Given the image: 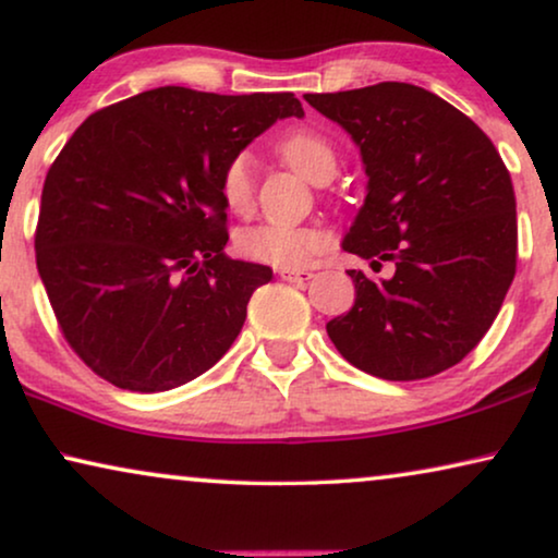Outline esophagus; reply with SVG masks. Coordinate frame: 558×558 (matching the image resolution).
I'll list each match as a JSON object with an SVG mask.
<instances>
[{"instance_id":"obj_1","label":"esophagus","mask_w":558,"mask_h":558,"mask_svg":"<svg viewBox=\"0 0 558 558\" xmlns=\"http://www.w3.org/2000/svg\"><path fill=\"white\" fill-rule=\"evenodd\" d=\"M279 277L284 281H307L312 279V274L304 269H279Z\"/></svg>"}]
</instances>
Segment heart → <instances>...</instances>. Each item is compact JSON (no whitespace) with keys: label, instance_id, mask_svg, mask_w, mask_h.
Returning a JSON list of instances; mask_svg holds the SVG:
<instances>
[{"label":"heart","instance_id":"obj_1","mask_svg":"<svg viewBox=\"0 0 558 558\" xmlns=\"http://www.w3.org/2000/svg\"><path fill=\"white\" fill-rule=\"evenodd\" d=\"M279 157L296 174L312 185L327 182L338 170V147L317 129H292L277 144ZM220 201L233 216H248L254 210V162L248 155H235L226 162L218 178ZM235 248L251 262L300 269L312 256L327 248V235L319 228L287 226V223H258L235 235Z\"/></svg>","mask_w":558,"mask_h":558}]
</instances>
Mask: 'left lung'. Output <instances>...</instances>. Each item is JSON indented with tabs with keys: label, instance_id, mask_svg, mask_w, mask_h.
Instances as JSON below:
<instances>
[{
	"label": "left lung",
	"instance_id": "left-lung-1",
	"mask_svg": "<svg viewBox=\"0 0 558 558\" xmlns=\"http://www.w3.org/2000/svg\"><path fill=\"white\" fill-rule=\"evenodd\" d=\"M307 104L357 144L365 201L340 246L396 266L391 279L348 271L355 304L327 335L355 368L418 380L483 340L515 277L513 182L475 121L411 83H376Z\"/></svg>",
	"mask_w": 558,
	"mask_h": 558
}]
</instances>
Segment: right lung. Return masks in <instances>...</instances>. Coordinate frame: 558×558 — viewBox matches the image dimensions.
I'll use <instances>...</instances> for the list:
<instances>
[{"mask_svg":"<svg viewBox=\"0 0 558 558\" xmlns=\"http://www.w3.org/2000/svg\"><path fill=\"white\" fill-rule=\"evenodd\" d=\"M304 117L294 94L144 90L90 113L52 162L37 271L83 363L126 391H170L239 338L264 264L223 254L218 178L258 134Z\"/></svg>","mask_w":558,"mask_h":558,"instance_id":"1","label":"right lung"}]
</instances>
